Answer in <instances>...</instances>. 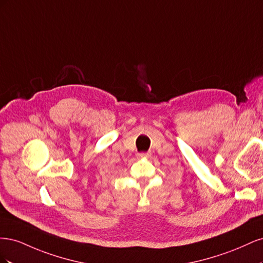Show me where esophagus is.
<instances>
[{
	"label": "esophagus",
	"instance_id": "34e87169",
	"mask_svg": "<svg viewBox=\"0 0 263 263\" xmlns=\"http://www.w3.org/2000/svg\"><path fill=\"white\" fill-rule=\"evenodd\" d=\"M150 156V154L149 153H141V154H138V157L139 158H147V157H149Z\"/></svg>",
	"mask_w": 263,
	"mask_h": 263
}]
</instances>
